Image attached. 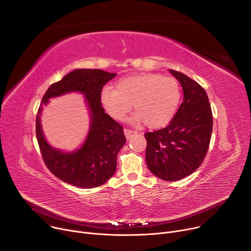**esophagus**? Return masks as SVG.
I'll return each instance as SVG.
<instances>
[{"instance_id": "34e87169", "label": "esophagus", "mask_w": 251, "mask_h": 251, "mask_svg": "<svg viewBox=\"0 0 251 251\" xmlns=\"http://www.w3.org/2000/svg\"><path fill=\"white\" fill-rule=\"evenodd\" d=\"M124 134H125L126 139L129 140V139H131L136 134V132L132 131V130H129V129H124Z\"/></svg>"}]
</instances>
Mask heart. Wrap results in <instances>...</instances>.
Here are the masks:
<instances>
[{
    "instance_id": "obj_1",
    "label": "heart",
    "mask_w": 251,
    "mask_h": 251,
    "mask_svg": "<svg viewBox=\"0 0 251 251\" xmlns=\"http://www.w3.org/2000/svg\"><path fill=\"white\" fill-rule=\"evenodd\" d=\"M100 99L113 119L124 120L133 104L135 121L157 129L169 124L176 115L182 90L176 78L147 73L121 77L115 89L106 87L102 90Z\"/></svg>"
}]
</instances>
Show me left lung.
<instances>
[{"label": "left lung", "mask_w": 251, "mask_h": 251, "mask_svg": "<svg viewBox=\"0 0 251 251\" xmlns=\"http://www.w3.org/2000/svg\"><path fill=\"white\" fill-rule=\"evenodd\" d=\"M169 70L181 83L184 98L166 128L145 134L146 163L161 180L175 182L193 174L202 163L212 132V113L206 92L198 82Z\"/></svg>", "instance_id": "1"}]
</instances>
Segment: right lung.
I'll list each match as a JSON object with an SVG mask.
<instances>
[{"instance_id":"right-lung-1","label":"right lung","mask_w":251,"mask_h":251,"mask_svg":"<svg viewBox=\"0 0 251 251\" xmlns=\"http://www.w3.org/2000/svg\"><path fill=\"white\" fill-rule=\"evenodd\" d=\"M115 76L116 74L101 69H75L51 84L43 97L35 121L42 156L49 170L69 185L83 189L96 188L108 181L116 171L117 155L126 138L123 127L105 113L100 99L103 86ZM71 92L85 95L91 124L83 145L75 151L64 152L48 144L40 117L43 106L50 98Z\"/></svg>"}]
</instances>
